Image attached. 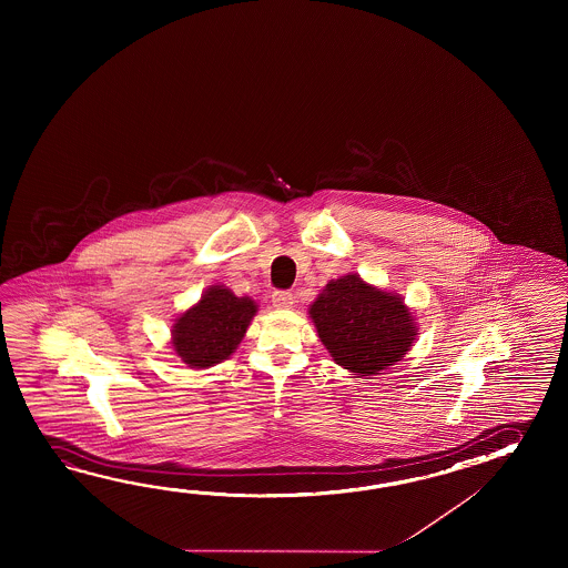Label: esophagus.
Returning <instances> with one entry per match:
<instances>
[{
	"mask_svg": "<svg viewBox=\"0 0 568 568\" xmlns=\"http://www.w3.org/2000/svg\"><path fill=\"white\" fill-rule=\"evenodd\" d=\"M272 304H274L276 308H280V311L292 308L294 296H292V292H288V290H276V292L272 294Z\"/></svg>",
	"mask_w": 568,
	"mask_h": 568,
	"instance_id": "esophagus-1",
	"label": "esophagus"
}]
</instances>
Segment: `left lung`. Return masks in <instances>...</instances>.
Segmentation results:
<instances>
[{
  "mask_svg": "<svg viewBox=\"0 0 568 568\" xmlns=\"http://www.w3.org/2000/svg\"><path fill=\"white\" fill-rule=\"evenodd\" d=\"M308 314L333 362L365 379L399 362L418 335L402 296L357 274L331 280Z\"/></svg>",
  "mask_w": 568,
  "mask_h": 568,
  "instance_id": "1",
  "label": "left lung"
}]
</instances>
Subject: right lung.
Here are the masks:
<instances>
[{
    "mask_svg": "<svg viewBox=\"0 0 568 568\" xmlns=\"http://www.w3.org/2000/svg\"><path fill=\"white\" fill-rule=\"evenodd\" d=\"M255 313L257 304L252 298H240L225 286H211L174 321L172 347L193 369L213 367L237 349Z\"/></svg>",
    "mask_w": 568,
    "mask_h": 568,
    "instance_id": "obj_1",
    "label": "right lung"
}]
</instances>
